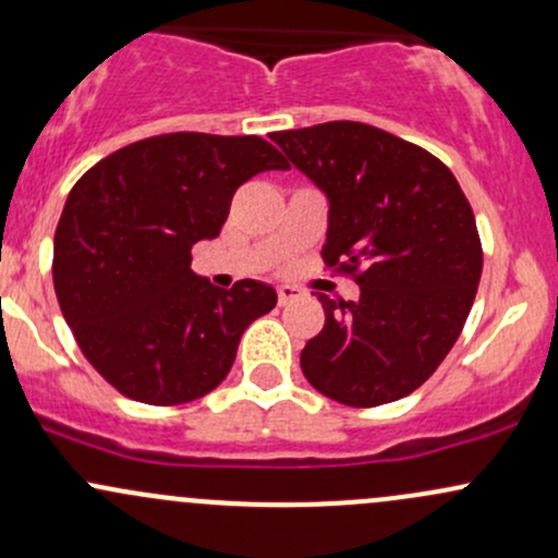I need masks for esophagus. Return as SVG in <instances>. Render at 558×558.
<instances>
[{
  "instance_id": "34e87169",
  "label": "esophagus",
  "mask_w": 558,
  "mask_h": 558,
  "mask_svg": "<svg viewBox=\"0 0 558 558\" xmlns=\"http://www.w3.org/2000/svg\"><path fill=\"white\" fill-rule=\"evenodd\" d=\"M299 296H302V289H296V286H278V302L280 304H289Z\"/></svg>"
}]
</instances>
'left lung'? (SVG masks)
<instances>
[{"label":"left lung","mask_w":558,"mask_h":558,"mask_svg":"<svg viewBox=\"0 0 558 558\" xmlns=\"http://www.w3.org/2000/svg\"><path fill=\"white\" fill-rule=\"evenodd\" d=\"M272 140L328 198L323 259L360 286L354 302L317 293L326 326L302 349L304 376L341 405L408 397L448 357L480 286L466 195L432 153L360 121Z\"/></svg>","instance_id":"1"}]
</instances>
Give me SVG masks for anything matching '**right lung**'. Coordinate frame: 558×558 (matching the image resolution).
<instances>
[{"mask_svg":"<svg viewBox=\"0 0 558 558\" xmlns=\"http://www.w3.org/2000/svg\"><path fill=\"white\" fill-rule=\"evenodd\" d=\"M289 169L267 140L174 132L110 153L73 185L54 230L52 280L92 368L124 397L182 405L209 395L241 336L278 304L262 280L230 291L190 269L235 190Z\"/></svg>","mask_w":558,"mask_h":558,"instance_id":"right-lung-1","label":"right lung"}]
</instances>
